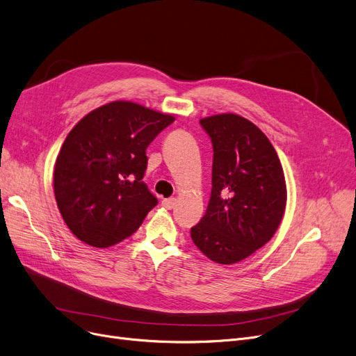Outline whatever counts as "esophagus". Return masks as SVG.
I'll return each mask as SVG.
<instances>
[{"label": "esophagus", "instance_id": "1", "mask_svg": "<svg viewBox=\"0 0 356 356\" xmlns=\"http://www.w3.org/2000/svg\"><path fill=\"white\" fill-rule=\"evenodd\" d=\"M177 200L175 197H170V199H163L161 200V204L165 208V209H173L176 207Z\"/></svg>", "mask_w": 356, "mask_h": 356}]
</instances>
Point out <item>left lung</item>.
I'll list each match as a JSON object with an SVG mask.
<instances>
[{"label":"left lung","instance_id":"8db88e82","mask_svg":"<svg viewBox=\"0 0 356 356\" xmlns=\"http://www.w3.org/2000/svg\"><path fill=\"white\" fill-rule=\"evenodd\" d=\"M213 147L208 209L191 229L195 245L218 264H234L264 247L286 209L282 163L266 134L235 114L200 120Z\"/></svg>","mask_w":356,"mask_h":356}]
</instances>
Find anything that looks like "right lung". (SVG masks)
Instances as JSON below:
<instances>
[{"instance_id":"obj_1","label":"right lung","mask_w":356,"mask_h":356,"mask_svg":"<svg viewBox=\"0 0 356 356\" xmlns=\"http://www.w3.org/2000/svg\"><path fill=\"white\" fill-rule=\"evenodd\" d=\"M175 117L115 101L83 117L54 165V196L72 234L97 248L133 235L159 203L143 181L145 149Z\"/></svg>"}]
</instances>
